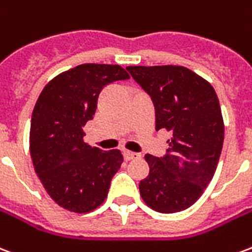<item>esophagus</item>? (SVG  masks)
Here are the masks:
<instances>
[{
  "mask_svg": "<svg viewBox=\"0 0 252 252\" xmlns=\"http://www.w3.org/2000/svg\"><path fill=\"white\" fill-rule=\"evenodd\" d=\"M123 154H124V159H126V160H132V159H136L140 157L139 154L132 153V151H124Z\"/></svg>",
  "mask_w": 252,
  "mask_h": 252,
  "instance_id": "1",
  "label": "esophagus"
}]
</instances>
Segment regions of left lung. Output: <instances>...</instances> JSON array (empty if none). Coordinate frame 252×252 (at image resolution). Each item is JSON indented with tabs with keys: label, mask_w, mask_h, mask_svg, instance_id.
Masks as SVG:
<instances>
[{
	"label": "left lung",
	"mask_w": 252,
	"mask_h": 252,
	"mask_svg": "<svg viewBox=\"0 0 252 252\" xmlns=\"http://www.w3.org/2000/svg\"><path fill=\"white\" fill-rule=\"evenodd\" d=\"M153 99L155 129L171 132L162 158L147 154V178L140 195L160 213L188 209L211 182L221 154L224 121L212 85L184 66H128Z\"/></svg>",
	"instance_id": "left-lung-1"
}]
</instances>
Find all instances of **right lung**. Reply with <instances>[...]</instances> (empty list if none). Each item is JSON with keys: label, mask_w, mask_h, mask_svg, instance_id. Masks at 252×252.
Masks as SVG:
<instances>
[{"label": "right lung", "mask_w": 252, "mask_h": 252, "mask_svg": "<svg viewBox=\"0 0 252 252\" xmlns=\"http://www.w3.org/2000/svg\"><path fill=\"white\" fill-rule=\"evenodd\" d=\"M128 78L119 64L85 63L57 75L36 101L31 158L47 193L67 211L88 213L98 208L120 169L121 151L92 147L83 142L82 128L93 119L104 86Z\"/></svg>", "instance_id": "right-lung-1"}]
</instances>
